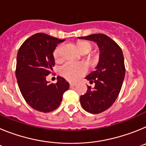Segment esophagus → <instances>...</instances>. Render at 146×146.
<instances>
[{"label": "esophagus", "mask_w": 146, "mask_h": 146, "mask_svg": "<svg viewBox=\"0 0 146 146\" xmlns=\"http://www.w3.org/2000/svg\"><path fill=\"white\" fill-rule=\"evenodd\" d=\"M76 86V83H74V82H70V87L73 88Z\"/></svg>", "instance_id": "34e87169"}]
</instances>
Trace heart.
I'll list each match as a JSON object with an SVG mask.
<instances>
[{
	"label": "heart",
	"instance_id": "1",
	"mask_svg": "<svg viewBox=\"0 0 146 146\" xmlns=\"http://www.w3.org/2000/svg\"><path fill=\"white\" fill-rule=\"evenodd\" d=\"M77 47L81 52H91L92 45L89 42L81 41L77 43ZM63 45H58L53 52V57L56 61H60L63 58ZM88 72V66L84 63H75L69 61L62 66L60 69V74L62 77L69 81H77Z\"/></svg>",
	"mask_w": 146,
	"mask_h": 146
}]
</instances>
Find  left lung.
Returning <instances> with one entry per match:
<instances>
[{"label":"left lung","instance_id":"left-lung-1","mask_svg":"<svg viewBox=\"0 0 146 146\" xmlns=\"http://www.w3.org/2000/svg\"><path fill=\"white\" fill-rule=\"evenodd\" d=\"M81 39L96 42L100 54L95 71L86 77L90 83H95L91 89L80 98L82 108L93 114L102 113L115 102L121 91L125 77L123 52L118 44L102 33L79 37Z\"/></svg>","mask_w":146,"mask_h":146}]
</instances>
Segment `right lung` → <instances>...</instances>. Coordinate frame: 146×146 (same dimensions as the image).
<instances>
[{
  "label": "right lung",
  "instance_id": "1",
  "mask_svg": "<svg viewBox=\"0 0 146 146\" xmlns=\"http://www.w3.org/2000/svg\"><path fill=\"white\" fill-rule=\"evenodd\" d=\"M64 39L38 33L23 42L17 56L16 77L25 102L33 109L49 113L60 104L69 82L58 77L56 83H49L46 77L55 66L53 52Z\"/></svg>",
  "mask_w": 146,
  "mask_h": 146
}]
</instances>
